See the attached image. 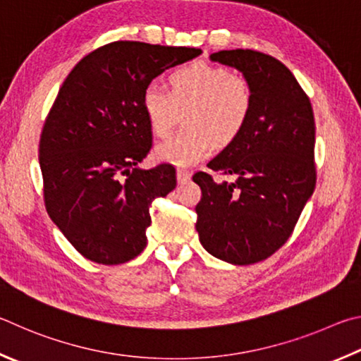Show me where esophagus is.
I'll return each instance as SVG.
<instances>
[{"mask_svg":"<svg viewBox=\"0 0 361 361\" xmlns=\"http://www.w3.org/2000/svg\"><path fill=\"white\" fill-rule=\"evenodd\" d=\"M192 173L187 169H177V180H179V184H185V182L190 180Z\"/></svg>","mask_w":361,"mask_h":361,"instance_id":"1","label":"esophagus"}]
</instances>
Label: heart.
I'll list each match as a JSON object with an SVG mask.
<instances>
[{
    "mask_svg": "<svg viewBox=\"0 0 361 361\" xmlns=\"http://www.w3.org/2000/svg\"><path fill=\"white\" fill-rule=\"evenodd\" d=\"M168 88L150 84L141 104L149 128L157 137L173 130L179 109H187V130L160 144L155 158L176 166H192L214 150L216 142L235 141L247 125L254 92L244 74L212 63L197 61L177 68L168 75Z\"/></svg>",
    "mask_w": 361,
    "mask_h": 361,
    "instance_id": "obj_1",
    "label": "heart"
}]
</instances>
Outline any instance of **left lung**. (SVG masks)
<instances>
[{
	"label": "left lung",
	"mask_w": 361,
	"mask_h": 361,
	"mask_svg": "<svg viewBox=\"0 0 361 361\" xmlns=\"http://www.w3.org/2000/svg\"><path fill=\"white\" fill-rule=\"evenodd\" d=\"M211 60L249 79L254 107L241 135L207 163L235 182H216L204 171L193 174L203 193L195 207L197 231L211 255L252 264L287 243L314 192V112L292 71L274 56L236 49Z\"/></svg>",
	"instance_id": "left-lung-1"
}]
</instances>
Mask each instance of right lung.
I'll list each match as a JSON object with an SVG mask.
<instances>
[{
    "label": "right lung",
    "instance_id": "add662e5",
    "mask_svg": "<svg viewBox=\"0 0 361 361\" xmlns=\"http://www.w3.org/2000/svg\"><path fill=\"white\" fill-rule=\"evenodd\" d=\"M201 49L116 41L85 55L60 87L39 139L44 204L73 247L99 264L147 244L149 207L176 188V168L137 164L152 147L141 97L152 79Z\"/></svg>",
    "mask_w": 361,
    "mask_h": 361
}]
</instances>
